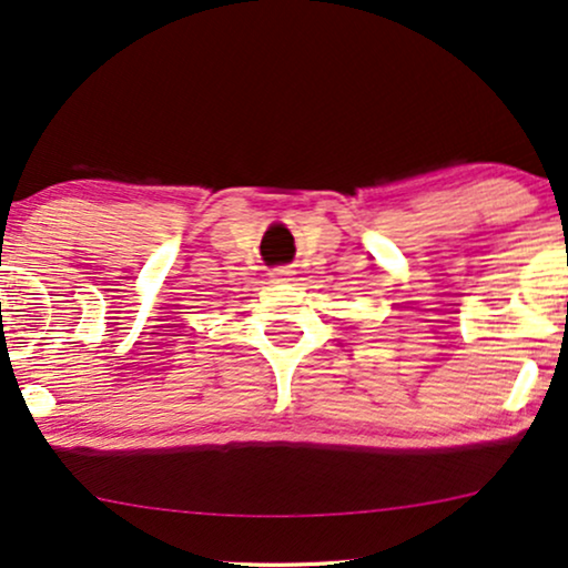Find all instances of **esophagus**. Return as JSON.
Here are the masks:
<instances>
[{"label":"esophagus","instance_id":"1","mask_svg":"<svg viewBox=\"0 0 568 568\" xmlns=\"http://www.w3.org/2000/svg\"><path fill=\"white\" fill-rule=\"evenodd\" d=\"M292 276H295V271L286 268V265H282V268H273V271L268 273L271 284H286V282H292Z\"/></svg>","mask_w":568,"mask_h":568}]
</instances>
